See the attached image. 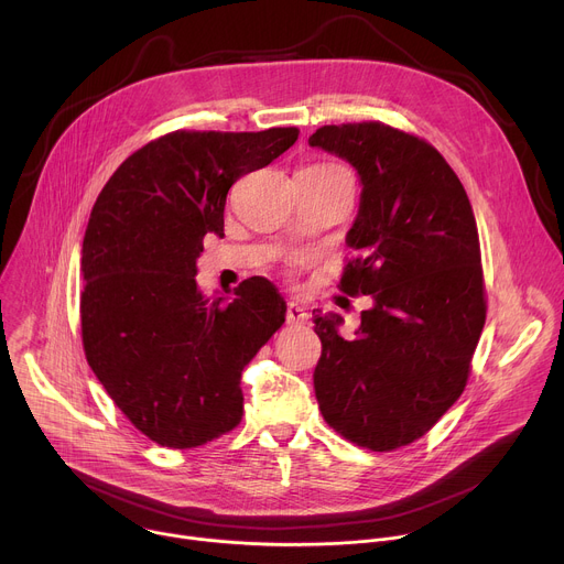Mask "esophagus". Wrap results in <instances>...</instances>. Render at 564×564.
<instances>
[{
  "mask_svg": "<svg viewBox=\"0 0 564 564\" xmlns=\"http://www.w3.org/2000/svg\"><path fill=\"white\" fill-rule=\"evenodd\" d=\"M285 318H288V324H292V326H303V324H307V312L299 303H288Z\"/></svg>",
  "mask_w": 564,
  "mask_h": 564,
  "instance_id": "34e87169",
  "label": "esophagus"
}]
</instances>
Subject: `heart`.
Wrapping results in <instances>:
<instances>
[{
  "mask_svg": "<svg viewBox=\"0 0 564 564\" xmlns=\"http://www.w3.org/2000/svg\"><path fill=\"white\" fill-rule=\"evenodd\" d=\"M314 167H337V165H314Z\"/></svg>",
  "mask_w": 564,
  "mask_h": 564,
  "instance_id": "b5f03b06",
  "label": "heart"
}]
</instances>
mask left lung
<instances>
[{"mask_svg": "<svg viewBox=\"0 0 564 564\" xmlns=\"http://www.w3.org/2000/svg\"><path fill=\"white\" fill-rule=\"evenodd\" d=\"M350 163L359 212L341 290L370 294L352 339L341 314L312 312L321 357L314 394L346 440L392 451L422 437L462 394L487 318L479 236L442 153L381 122L321 127L307 138Z\"/></svg>", "mask_w": 564, "mask_h": 564, "instance_id": "1", "label": "left lung"}]
</instances>
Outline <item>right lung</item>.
Listing matches in <instances>:
<instances>
[{
  "label": "right lung",
  "instance_id": "1",
  "mask_svg": "<svg viewBox=\"0 0 564 564\" xmlns=\"http://www.w3.org/2000/svg\"><path fill=\"white\" fill-rule=\"evenodd\" d=\"M296 138L294 127L167 133L131 153L91 209L79 261L87 361L160 446H203L243 417L240 375L288 305L263 276L207 296L196 261L205 234L223 236L229 187Z\"/></svg>",
  "mask_w": 564,
  "mask_h": 564
}]
</instances>
